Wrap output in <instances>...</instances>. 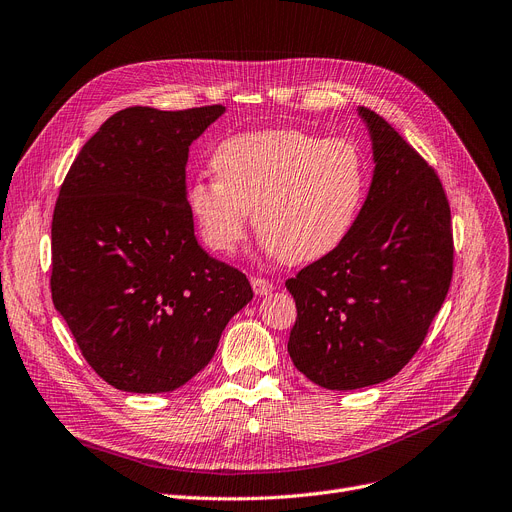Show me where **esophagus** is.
Masks as SVG:
<instances>
[{"label":"esophagus","instance_id":"1","mask_svg":"<svg viewBox=\"0 0 512 512\" xmlns=\"http://www.w3.org/2000/svg\"><path fill=\"white\" fill-rule=\"evenodd\" d=\"M252 287H254V291H256L258 296H266V294H271V291L275 289V283L269 281V279H264V277H252Z\"/></svg>","mask_w":512,"mask_h":512}]
</instances>
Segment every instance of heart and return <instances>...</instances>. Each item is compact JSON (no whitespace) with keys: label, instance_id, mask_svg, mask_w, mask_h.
I'll return each mask as SVG.
<instances>
[{"label":"heart","instance_id":"b5f03b06","mask_svg":"<svg viewBox=\"0 0 512 512\" xmlns=\"http://www.w3.org/2000/svg\"><path fill=\"white\" fill-rule=\"evenodd\" d=\"M216 179L187 189L189 212L206 246L231 254L256 233L285 264L321 260L342 246L369 196L371 168L354 139L302 129L239 133L214 148Z\"/></svg>","mask_w":512,"mask_h":512}]
</instances>
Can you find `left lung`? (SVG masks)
I'll return each mask as SVG.
<instances>
[{
    "label": "left lung",
    "mask_w": 512,
    "mask_h": 512,
    "mask_svg": "<svg viewBox=\"0 0 512 512\" xmlns=\"http://www.w3.org/2000/svg\"><path fill=\"white\" fill-rule=\"evenodd\" d=\"M367 202L342 246L285 281L298 316L287 352L312 383L358 389L398 375L425 342L454 271L450 204L427 160L369 108Z\"/></svg>",
    "instance_id": "8db88e82"
}]
</instances>
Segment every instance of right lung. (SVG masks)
<instances>
[{
  "label": "right lung",
  "mask_w": 512,
  "mask_h": 512,
  "mask_svg": "<svg viewBox=\"0 0 512 512\" xmlns=\"http://www.w3.org/2000/svg\"><path fill=\"white\" fill-rule=\"evenodd\" d=\"M225 106L112 114L79 152L52 221V300L89 367L160 394L198 375L254 291L193 235L189 145Z\"/></svg>",
  "instance_id": "obj_1"
}]
</instances>
